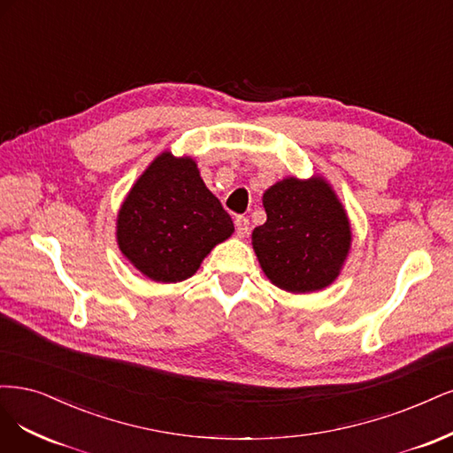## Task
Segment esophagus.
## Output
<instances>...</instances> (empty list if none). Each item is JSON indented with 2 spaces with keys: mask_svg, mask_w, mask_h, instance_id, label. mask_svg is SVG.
<instances>
[{
  "mask_svg": "<svg viewBox=\"0 0 453 453\" xmlns=\"http://www.w3.org/2000/svg\"><path fill=\"white\" fill-rule=\"evenodd\" d=\"M235 229H237V235H239V237L248 235V229H250V222H248V218L237 216V218H235Z\"/></svg>",
  "mask_w": 453,
  "mask_h": 453,
  "instance_id": "34e87169",
  "label": "esophagus"
}]
</instances>
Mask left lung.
Here are the masks:
<instances>
[{
  "mask_svg": "<svg viewBox=\"0 0 453 453\" xmlns=\"http://www.w3.org/2000/svg\"><path fill=\"white\" fill-rule=\"evenodd\" d=\"M261 201L267 222L252 231V246L267 279L289 294H311L337 280L352 226L333 186L319 174L286 177Z\"/></svg>",
  "mask_w": 453,
  "mask_h": 453,
  "instance_id": "8db88e82",
  "label": "left lung"
}]
</instances>
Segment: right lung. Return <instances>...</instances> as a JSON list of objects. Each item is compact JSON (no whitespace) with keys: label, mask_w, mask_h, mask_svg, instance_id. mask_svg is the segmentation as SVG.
<instances>
[{"label":"right lung","mask_w":453,"mask_h":453,"mask_svg":"<svg viewBox=\"0 0 453 453\" xmlns=\"http://www.w3.org/2000/svg\"><path fill=\"white\" fill-rule=\"evenodd\" d=\"M233 231L231 216L203 182L196 159L169 150L142 171L116 216V242L124 257L162 284L194 276Z\"/></svg>","instance_id":"add662e5"}]
</instances>
